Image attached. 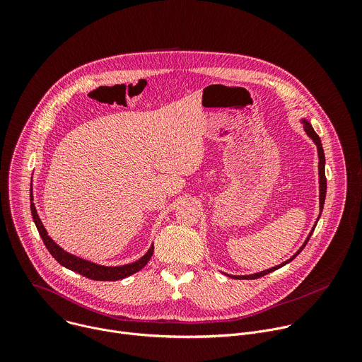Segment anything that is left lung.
I'll return each instance as SVG.
<instances>
[{
    "label": "left lung",
    "mask_w": 362,
    "mask_h": 362,
    "mask_svg": "<svg viewBox=\"0 0 362 362\" xmlns=\"http://www.w3.org/2000/svg\"><path fill=\"white\" fill-rule=\"evenodd\" d=\"M299 122L302 123V127H303V130H305V133H306V136L309 137V139H313V141L315 143V146H317V151H318V177H320V215H318V218H317V222L314 223V226H313V229H311V232H309V235L306 236V239H305V242L302 243V246L289 257V259H286L285 262H282V264H279V265H276V267H272V268H269V269H265V271H261V272H256V274H252V275H228V274H225L226 276H229V278H233V279H257V278H261V276H264V275H268V274H271V272H274V271H276V269H279V268H282V267H285L286 264H289L292 259H295V257L300 253V250L305 247V245L308 243V240H309V238H311V235H313V232H314V229H315V226H317V223H318V221H320V218H321V214H322V209H324V202H325V194H327V179H325V154H324V148H322V143H321V139H320V136L315 133V130L313 129V126H311V123H309L305 117H302V119H299Z\"/></svg>",
    "instance_id": "8db88e82"
}]
</instances>
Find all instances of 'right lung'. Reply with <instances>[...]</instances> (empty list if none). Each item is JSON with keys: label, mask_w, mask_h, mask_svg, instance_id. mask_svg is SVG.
<instances>
[{"label": "right lung", "mask_w": 362, "mask_h": 362, "mask_svg": "<svg viewBox=\"0 0 362 362\" xmlns=\"http://www.w3.org/2000/svg\"><path fill=\"white\" fill-rule=\"evenodd\" d=\"M30 202H31V215H33V219H34V223L37 226V230L44 242V245L47 246L48 252L53 255L54 259L64 268L76 272V274H80L86 278H90V279H94V281H119V279H124L136 272H139L151 257L153 255V250H154V246L153 243L150 245L148 250L141 256L139 257L137 261L134 262H130V264H126V265H119V267H106V265H100V264H95V262H91V261H87L84 259V257H80L77 255H73L67 250H64L59 243L54 242L53 238H49L40 216H38V212H37V208L34 204V196H33V189H31V196H30Z\"/></svg>", "instance_id": "1"}]
</instances>
